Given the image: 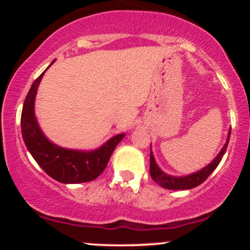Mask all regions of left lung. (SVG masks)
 I'll use <instances>...</instances> for the list:
<instances>
[{
	"instance_id": "obj_1",
	"label": "left lung",
	"mask_w": 250,
	"mask_h": 250,
	"mask_svg": "<svg viewBox=\"0 0 250 250\" xmlns=\"http://www.w3.org/2000/svg\"><path fill=\"white\" fill-rule=\"evenodd\" d=\"M230 131H231V129H229L228 139H227L226 145L223 146L222 150L220 151V154L215 157L214 161L211 163H209L207 167L201 169V170L197 171V173L190 174V175H188V176L176 177V176H170V175H167L166 173H163L161 169L159 168V166L156 165V162H155L153 153H151V150H150V170H149V173H150L151 179H153L155 182L157 183V185L161 186V187L171 189V190H180V189H191V188L197 187V186L201 185V183L205 182V181L208 179L209 175L213 173V171L215 170V168L219 166L221 160H222L223 155H225V153H226L227 147H228L229 139H230Z\"/></svg>"
}]
</instances>
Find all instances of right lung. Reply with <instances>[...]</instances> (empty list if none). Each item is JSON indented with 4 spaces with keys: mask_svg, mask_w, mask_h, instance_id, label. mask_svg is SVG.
<instances>
[{
    "mask_svg": "<svg viewBox=\"0 0 250 250\" xmlns=\"http://www.w3.org/2000/svg\"><path fill=\"white\" fill-rule=\"evenodd\" d=\"M44 71L34 81L21 114L23 141L34 160L54 180L62 183H82L95 180L107 167L109 159L125 134L116 135L93 151L71 150L51 143L43 135L34 114V102Z\"/></svg>",
    "mask_w": 250,
    "mask_h": 250,
    "instance_id": "add662e5",
    "label": "right lung"
}]
</instances>
